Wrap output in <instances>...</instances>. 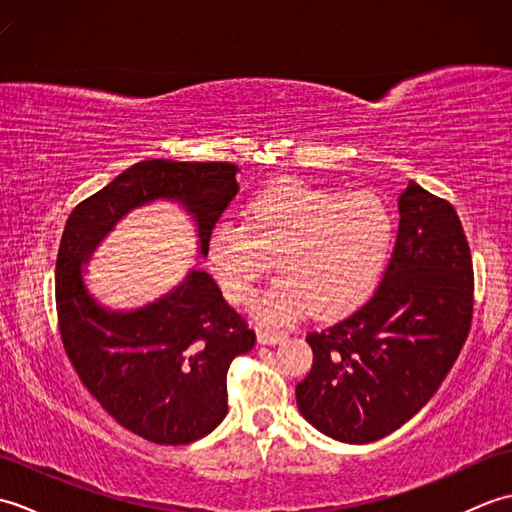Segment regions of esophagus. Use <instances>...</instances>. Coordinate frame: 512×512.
<instances>
[{"label":"esophagus","instance_id":"esophagus-1","mask_svg":"<svg viewBox=\"0 0 512 512\" xmlns=\"http://www.w3.org/2000/svg\"><path fill=\"white\" fill-rule=\"evenodd\" d=\"M288 334L286 332H277V330H268V328H257V341L262 345H277L281 341H286Z\"/></svg>","mask_w":512,"mask_h":512}]
</instances>
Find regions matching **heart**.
I'll use <instances>...</instances> for the list:
<instances>
[{"mask_svg": "<svg viewBox=\"0 0 512 512\" xmlns=\"http://www.w3.org/2000/svg\"><path fill=\"white\" fill-rule=\"evenodd\" d=\"M394 235V215L376 193L279 180L246 204L244 222H217L206 253L233 303L248 299L275 257L281 275L250 308L259 321L286 323L308 308L317 317L356 308L383 275Z\"/></svg>", "mask_w": 512, "mask_h": 512, "instance_id": "obj_1", "label": "heart"}]
</instances>
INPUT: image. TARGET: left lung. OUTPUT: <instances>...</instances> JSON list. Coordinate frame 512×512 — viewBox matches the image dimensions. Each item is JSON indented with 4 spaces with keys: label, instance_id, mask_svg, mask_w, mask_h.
I'll return each mask as SVG.
<instances>
[{
    "label": "left lung",
    "instance_id": "8db88e82",
    "mask_svg": "<svg viewBox=\"0 0 512 512\" xmlns=\"http://www.w3.org/2000/svg\"><path fill=\"white\" fill-rule=\"evenodd\" d=\"M394 255L374 297L310 332L312 369L297 407L347 444L389 436L427 405L458 358L473 314V264L460 217L409 180Z\"/></svg>",
    "mask_w": 512,
    "mask_h": 512
}]
</instances>
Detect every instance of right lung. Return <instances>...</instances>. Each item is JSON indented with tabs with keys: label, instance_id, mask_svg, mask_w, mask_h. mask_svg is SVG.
<instances>
[{
	"label": "right lung",
	"instance_id": "obj_1",
	"mask_svg": "<svg viewBox=\"0 0 512 512\" xmlns=\"http://www.w3.org/2000/svg\"><path fill=\"white\" fill-rule=\"evenodd\" d=\"M231 162L143 160L81 202L57 257L61 339L81 383L110 416L156 444L204 438L226 416V372L253 350L255 332L224 301L213 277L189 268L180 284L136 308H112L88 286V264L125 217L178 204L206 257L209 233L237 193Z\"/></svg>",
	"mask_w": 512,
	"mask_h": 512
}]
</instances>
